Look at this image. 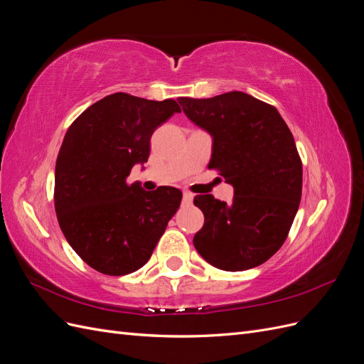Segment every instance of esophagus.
Instances as JSON below:
<instances>
[{
  "label": "esophagus",
  "instance_id": "obj_1",
  "mask_svg": "<svg viewBox=\"0 0 364 364\" xmlns=\"http://www.w3.org/2000/svg\"><path fill=\"white\" fill-rule=\"evenodd\" d=\"M193 199H194V196L191 194V193H183V196H182V202L185 203V205H191L193 203Z\"/></svg>",
  "mask_w": 364,
  "mask_h": 364
}]
</instances>
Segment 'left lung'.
Listing matches in <instances>:
<instances>
[{"label": "left lung", "instance_id": "1", "mask_svg": "<svg viewBox=\"0 0 364 364\" xmlns=\"http://www.w3.org/2000/svg\"><path fill=\"white\" fill-rule=\"evenodd\" d=\"M178 102L213 136L208 168L234 186L230 203L194 197L205 215L194 247L217 269L257 267L284 245L299 208L302 162L291 132L277 107L240 91Z\"/></svg>", "mask_w": 364, "mask_h": 364}]
</instances>
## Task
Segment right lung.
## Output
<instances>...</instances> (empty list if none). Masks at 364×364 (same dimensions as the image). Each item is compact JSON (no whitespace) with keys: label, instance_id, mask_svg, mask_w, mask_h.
<instances>
[{"label":"right lung","instance_id":"add662e5","mask_svg":"<svg viewBox=\"0 0 364 364\" xmlns=\"http://www.w3.org/2000/svg\"><path fill=\"white\" fill-rule=\"evenodd\" d=\"M179 105L115 92L98 100L67 130L54 173V208L70 246L97 272L123 277L150 259L182 193L129 185L135 164L150 155V138Z\"/></svg>","mask_w":364,"mask_h":364}]
</instances>
